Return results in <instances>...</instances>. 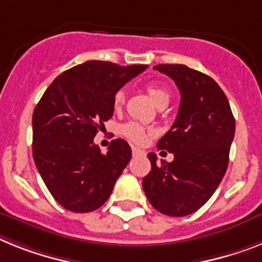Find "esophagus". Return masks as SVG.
<instances>
[{
    "label": "esophagus",
    "instance_id": "obj_1",
    "mask_svg": "<svg viewBox=\"0 0 262 262\" xmlns=\"http://www.w3.org/2000/svg\"><path fill=\"white\" fill-rule=\"evenodd\" d=\"M132 153H133V156L144 155V150H141V149H138V148H136V146H133V148H132Z\"/></svg>",
    "mask_w": 262,
    "mask_h": 262
}]
</instances>
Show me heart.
I'll list each match as a JSON object with an SVG mask.
<instances>
[{
  "label": "heart",
  "instance_id": "1",
  "mask_svg": "<svg viewBox=\"0 0 262 262\" xmlns=\"http://www.w3.org/2000/svg\"><path fill=\"white\" fill-rule=\"evenodd\" d=\"M146 92L150 96V98L153 100L156 105L164 104V102H168L169 98H170V92L165 85H161L158 82H149L146 85ZM125 101V93L124 90H118L117 93L114 94L113 98V105L116 109L122 106ZM121 133L127 137L129 140H132L133 142H142L146 138V129H145L142 125H140L138 122L135 121H130V122H126L121 126Z\"/></svg>",
  "mask_w": 262,
  "mask_h": 262
}]
</instances>
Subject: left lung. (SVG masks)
<instances>
[{
	"instance_id": "8db88e82",
	"label": "left lung",
	"mask_w": 262,
	"mask_h": 262,
	"mask_svg": "<svg viewBox=\"0 0 262 262\" xmlns=\"http://www.w3.org/2000/svg\"><path fill=\"white\" fill-rule=\"evenodd\" d=\"M155 69L174 81L181 101L170 130L157 144L174 160L158 165L150 151L151 170L142 188L158 212L184 217L199 210L219 188L236 122L229 101L212 77L179 63H160Z\"/></svg>"
}]
</instances>
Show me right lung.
Segmentation results:
<instances>
[{
  "label": "right lung",
  "mask_w": 262,
  "mask_h": 262,
  "mask_svg": "<svg viewBox=\"0 0 262 262\" xmlns=\"http://www.w3.org/2000/svg\"><path fill=\"white\" fill-rule=\"evenodd\" d=\"M146 68L86 61L61 73L37 104L33 158L50 194L65 209L93 212L111 197L132 149L117 138L102 155L93 138L113 116L114 94Z\"/></svg>",
  "instance_id": "add662e5"
}]
</instances>
